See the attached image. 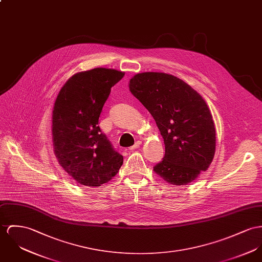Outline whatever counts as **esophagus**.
<instances>
[{"instance_id": "1", "label": "esophagus", "mask_w": 262, "mask_h": 262, "mask_svg": "<svg viewBox=\"0 0 262 262\" xmlns=\"http://www.w3.org/2000/svg\"><path fill=\"white\" fill-rule=\"evenodd\" d=\"M141 141H137V142H136V144H134V145H133V146H130V147H129V150H134V149H136V148H138V147H140V145H141Z\"/></svg>"}]
</instances>
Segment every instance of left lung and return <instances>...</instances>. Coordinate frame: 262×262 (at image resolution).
<instances>
[{
  "label": "left lung",
  "mask_w": 262,
  "mask_h": 262,
  "mask_svg": "<svg viewBox=\"0 0 262 262\" xmlns=\"http://www.w3.org/2000/svg\"><path fill=\"white\" fill-rule=\"evenodd\" d=\"M130 93L157 122L165 145L155 172L172 185H186L205 171L215 152V127L202 96L186 82L165 73L135 75Z\"/></svg>",
  "instance_id": "left-lung-1"
}]
</instances>
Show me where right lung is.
Returning a JSON list of instances; mask_svg holds the SVG:
<instances>
[{
	"instance_id": "obj_1",
	"label": "right lung",
	"mask_w": 262,
	"mask_h": 262,
	"mask_svg": "<svg viewBox=\"0 0 262 262\" xmlns=\"http://www.w3.org/2000/svg\"><path fill=\"white\" fill-rule=\"evenodd\" d=\"M124 73L96 68L72 76L54 103L52 135L60 166L77 182L96 187L119 172L123 158L101 132L99 118Z\"/></svg>"
}]
</instances>
